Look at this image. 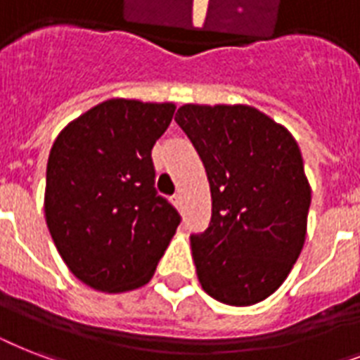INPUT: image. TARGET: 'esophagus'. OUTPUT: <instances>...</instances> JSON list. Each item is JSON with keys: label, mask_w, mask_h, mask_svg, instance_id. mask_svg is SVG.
Segmentation results:
<instances>
[{"label": "esophagus", "mask_w": 360, "mask_h": 360, "mask_svg": "<svg viewBox=\"0 0 360 360\" xmlns=\"http://www.w3.org/2000/svg\"><path fill=\"white\" fill-rule=\"evenodd\" d=\"M172 202H174L177 207H181V205H183V198H181V194H174V196H172Z\"/></svg>", "instance_id": "esophagus-1"}]
</instances>
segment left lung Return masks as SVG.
<instances>
[{
	"instance_id": "left-lung-1",
	"label": "left lung",
	"mask_w": 360,
	"mask_h": 360,
	"mask_svg": "<svg viewBox=\"0 0 360 360\" xmlns=\"http://www.w3.org/2000/svg\"><path fill=\"white\" fill-rule=\"evenodd\" d=\"M175 123L202 158L211 188V222L192 233L200 284L231 307L278 290L307 236L310 186L293 136L250 106L177 110Z\"/></svg>"
}]
</instances>
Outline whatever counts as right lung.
Listing matches in <instances>:
<instances>
[{
  "label": "right lung",
  "instance_id": "obj_1",
  "mask_svg": "<svg viewBox=\"0 0 360 360\" xmlns=\"http://www.w3.org/2000/svg\"><path fill=\"white\" fill-rule=\"evenodd\" d=\"M175 106L112 98L67 124L46 166L44 213L76 278L120 293L151 280L181 224L155 188L151 149Z\"/></svg>",
  "mask_w": 360,
  "mask_h": 360
}]
</instances>
